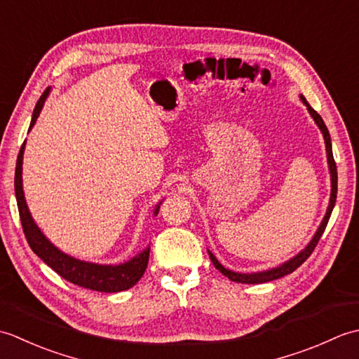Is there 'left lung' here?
Returning <instances> with one entry per match:
<instances>
[{
	"label": "left lung",
	"instance_id": "obj_1",
	"mask_svg": "<svg viewBox=\"0 0 359 359\" xmlns=\"http://www.w3.org/2000/svg\"><path fill=\"white\" fill-rule=\"evenodd\" d=\"M301 102L307 106V111L310 114V117L315 120L316 126L319 128V131L323 133V137H324V143H325V152H327V163H329V172H330V184H332V189H330V201H329V207H327V211H325V216L323 219L321 225L318 226V230L315 233L313 238H311V241L307 243V247L301 250L299 253H297L296 256H293L292 259H288V261H285L284 264H280L278 266H273V269L270 270H264V271H257V273H239V271H233L230 269H225V266L220 264L216 256L211 253V251L208 250V255H210V259L211 262L215 264L216 269L224 274V276H226L230 280L233 282H239V284H264V282H270V280H274V279H279L282 276H285V274H290L293 273L297 266L302 265L304 262L307 261V257L313 253L315 247L318 245L319 239H321V236L325 230L327 226V222H329L330 219V215L333 211V207H334V202H337V193H338V172H337V163H334L333 160V152H332V139H330V134H329V129H327L324 120L321 118V116L311 108V106L309 104V102L306 100V97L304 95H299Z\"/></svg>",
	"mask_w": 359,
	"mask_h": 359
}]
</instances>
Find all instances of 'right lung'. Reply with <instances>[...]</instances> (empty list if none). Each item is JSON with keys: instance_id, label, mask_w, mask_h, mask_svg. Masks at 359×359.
Wrapping results in <instances>:
<instances>
[{"instance_id": "obj_1", "label": "right lung", "mask_w": 359, "mask_h": 359, "mask_svg": "<svg viewBox=\"0 0 359 359\" xmlns=\"http://www.w3.org/2000/svg\"><path fill=\"white\" fill-rule=\"evenodd\" d=\"M49 94L50 88L44 90L40 100L35 104L29 131L34 128L35 121L43 109L46 98L49 97ZM25 147L26 140L20 149L17 168H15V196H17L22 231H25L29 247L32 248L34 253L40 257L43 262L48 264L53 271H57L60 276L72 282L75 285L103 293H117L134 287L137 282L140 280L148 266L149 245L143 251H140L139 255H135L123 264H95L80 261L77 257L63 253L62 250H58L43 234V231L38 228L35 220L32 219V215H30L25 199V191H22V154H25ZM160 205H162V202H158L156 205L154 216L158 215Z\"/></svg>"}]
</instances>
